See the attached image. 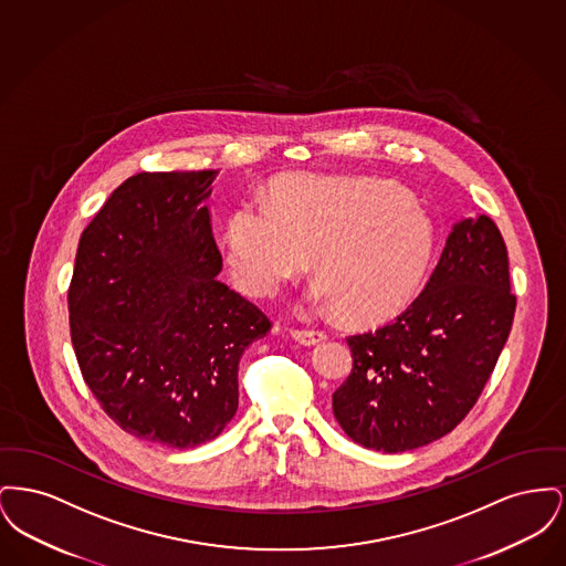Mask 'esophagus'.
I'll use <instances>...</instances> for the list:
<instances>
[{"mask_svg":"<svg viewBox=\"0 0 566 566\" xmlns=\"http://www.w3.org/2000/svg\"><path fill=\"white\" fill-rule=\"evenodd\" d=\"M293 339L298 342V344H303V346H316V344H321L326 339V333L324 331H310V328H295L293 333Z\"/></svg>","mask_w":566,"mask_h":566,"instance_id":"esophagus-1","label":"esophagus"}]
</instances>
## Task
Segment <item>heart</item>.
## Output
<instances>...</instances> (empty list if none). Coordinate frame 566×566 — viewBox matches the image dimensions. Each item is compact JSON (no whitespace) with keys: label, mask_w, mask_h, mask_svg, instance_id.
<instances>
[{"label":"heart","mask_w":566,"mask_h":566,"mask_svg":"<svg viewBox=\"0 0 566 566\" xmlns=\"http://www.w3.org/2000/svg\"><path fill=\"white\" fill-rule=\"evenodd\" d=\"M229 268L248 295H273L312 261L316 310L352 323L399 314L416 296L434 252L427 208L403 189L365 178H295L270 206L243 201L224 229Z\"/></svg>","instance_id":"heart-1"}]
</instances>
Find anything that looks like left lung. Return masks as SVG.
<instances>
[{
	"mask_svg": "<svg viewBox=\"0 0 566 566\" xmlns=\"http://www.w3.org/2000/svg\"><path fill=\"white\" fill-rule=\"evenodd\" d=\"M507 248L484 214L452 227L424 291L377 331L348 337L352 374L333 413L352 441L397 454L454 431L512 331Z\"/></svg>",
	"mask_w": 566,
	"mask_h": 566,
	"instance_id": "8db88e82",
	"label": "left lung"
}]
</instances>
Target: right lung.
Masks as SVG:
<instances>
[{"instance_id":"obj_1","label":"right lung","mask_w":566,"mask_h":566,"mask_svg":"<svg viewBox=\"0 0 566 566\" xmlns=\"http://www.w3.org/2000/svg\"><path fill=\"white\" fill-rule=\"evenodd\" d=\"M214 169L142 171L82 231L70 333L82 377L137 439L189 450L216 439L240 403L243 350L270 318L218 282L206 199Z\"/></svg>"}]
</instances>
